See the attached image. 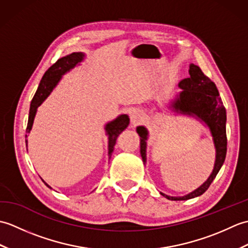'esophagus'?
<instances>
[{
  "instance_id": "1",
  "label": "esophagus",
  "mask_w": 248,
  "mask_h": 248,
  "mask_svg": "<svg viewBox=\"0 0 248 248\" xmlns=\"http://www.w3.org/2000/svg\"><path fill=\"white\" fill-rule=\"evenodd\" d=\"M143 120H144V113L140 112V110H134V112L131 114V124L133 125H138Z\"/></svg>"
}]
</instances>
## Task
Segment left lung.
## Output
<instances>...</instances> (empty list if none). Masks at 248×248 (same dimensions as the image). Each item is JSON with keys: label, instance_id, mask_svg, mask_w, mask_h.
I'll return each mask as SVG.
<instances>
[{"label": "left lung", "instance_id": "1", "mask_svg": "<svg viewBox=\"0 0 248 248\" xmlns=\"http://www.w3.org/2000/svg\"><path fill=\"white\" fill-rule=\"evenodd\" d=\"M189 77L179 83L181 92L171 102L170 108L173 112L183 115L195 116L207 124L213 138L215 147V162L211 175L198 188L181 197L168 196L161 193L170 200H187L202 195L209 188L210 184L217 177L220 167L224 164L227 152V136H226V108L219 97L217 87L210 78L203 75L196 65H189ZM140 138V155L146 164V148L148 140V131L143 125L136 128Z\"/></svg>", "mask_w": 248, "mask_h": 248}]
</instances>
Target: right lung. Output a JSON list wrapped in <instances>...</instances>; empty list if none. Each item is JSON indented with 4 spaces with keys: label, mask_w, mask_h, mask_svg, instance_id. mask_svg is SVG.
Returning <instances> with one entry per match:
<instances>
[{
    "label": "right lung",
    "mask_w": 248,
    "mask_h": 248,
    "mask_svg": "<svg viewBox=\"0 0 248 248\" xmlns=\"http://www.w3.org/2000/svg\"><path fill=\"white\" fill-rule=\"evenodd\" d=\"M84 57H85V55L81 53V52H75V53H71L69 55L62 57V59H60L55 62V64L52 65L49 69L46 71V73L39 83L38 88H37L35 96L31 102L29 121H28V127H26V134H25L26 146H28V140L26 139H28V134L31 132V127H33L37 108H38L39 105L45 101L46 97L51 93V92L53 91V88L57 85V83L60 82L62 77L68 71L73 69L78 62H81L84 60ZM129 123H130L129 116L124 114V115L118 116V117L114 119L113 121H109V123H108L107 125H105V132H107V134L108 135V159H110V156H112V154L114 151V146L116 144V140H117L118 135L128 127ZM45 184L48 187H50L49 184H46V182Z\"/></svg>",
    "instance_id": "obj_1"
}]
</instances>
